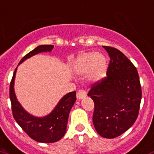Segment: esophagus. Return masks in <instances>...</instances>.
Here are the masks:
<instances>
[{"mask_svg":"<svg viewBox=\"0 0 154 154\" xmlns=\"http://www.w3.org/2000/svg\"><path fill=\"white\" fill-rule=\"evenodd\" d=\"M86 92L84 90H79V91H77V99L81 100V99L86 97Z\"/></svg>","mask_w":154,"mask_h":154,"instance_id":"1","label":"esophagus"}]
</instances>
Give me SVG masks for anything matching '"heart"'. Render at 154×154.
<instances>
[{"instance_id": "obj_1", "label": "heart", "mask_w": 154, "mask_h": 154, "mask_svg": "<svg viewBox=\"0 0 154 154\" xmlns=\"http://www.w3.org/2000/svg\"><path fill=\"white\" fill-rule=\"evenodd\" d=\"M107 60L103 54L95 52L83 53L77 57L73 63V71L79 75L88 73L92 81H99L106 75Z\"/></svg>"}]
</instances>
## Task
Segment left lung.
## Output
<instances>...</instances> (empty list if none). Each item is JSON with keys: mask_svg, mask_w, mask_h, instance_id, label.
<instances>
[{"mask_svg": "<svg viewBox=\"0 0 154 154\" xmlns=\"http://www.w3.org/2000/svg\"><path fill=\"white\" fill-rule=\"evenodd\" d=\"M110 61L107 76L91 85L88 95L94 103L93 124L102 137H118L135 123L142 91L137 69L119 50L103 46Z\"/></svg>", "mask_w": 154, "mask_h": 154, "instance_id": "left-lung-1", "label": "left lung"}]
</instances>
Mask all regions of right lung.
Instances as JSON below:
<instances>
[{"mask_svg": "<svg viewBox=\"0 0 154 154\" xmlns=\"http://www.w3.org/2000/svg\"><path fill=\"white\" fill-rule=\"evenodd\" d=\"M53 48L54 45H39L26 54L19 63L38 53L51 51ZM16 69L14 72L10 85V99L14 118L25 133L34 140L42 143H54L60 140L65 134L68 115L77 100L76 91L69 92L64 95L51 114L44 118H35L23 109L15 97L14 82Z\"/></svg>", "mask_w": 154, "mask_h": 154, "instance_id": "add662e5", "label": "right lung"}]
</instances>
